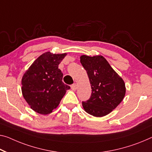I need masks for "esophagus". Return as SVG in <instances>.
Instances as JSON below:
<instances>
[{"instance_id": "esophagus-1", "label": "esophagus", "mask_w": 152, "mask_h": 152, "mask_svg": "<svg viewBox=\"0 0 152 152\" xmlns=\"http://www.w3.org/2000/svg\"><path fill=\"white\" fill-rule=\"evenodd\" d=\"M71 89L73 90V91H75L76 89H77V84L76 83L73 84V85H71Z\"/></svg>"}]
</instances>
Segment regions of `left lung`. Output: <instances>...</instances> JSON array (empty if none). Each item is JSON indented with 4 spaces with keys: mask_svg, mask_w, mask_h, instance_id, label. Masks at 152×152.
I'll use <instances>...</instances> for the list:
<instances>
[{
    "mask_svg": "<svg viewBox=\"0 0 152 152\" xmlns=\"http://www.w3.org/2000/svg\"><path fill=\"white\" fill-rule=\"evenodd\" d=\"M80 62L87 72L92 88L90 99L82 102L83 109L97 118L108 115L125 96L124 81L102 56L82 55Z\"/></svg>",
    "mask_w": 152,
    "mask_h": 152,
    "instance_id": "left-lung-1",
    "label": "left lung"
}]
</instances>
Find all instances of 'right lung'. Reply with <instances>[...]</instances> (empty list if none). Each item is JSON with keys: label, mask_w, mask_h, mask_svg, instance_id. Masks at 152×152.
Returning <instances> with one entry per match:
<instances>
[{"label": "right lung", "mask_w": 152, "mask_h": 152, "mask_svg": "<svg viewBox=\"0 0 152 152\" xmlns=\"http://www.w3.org/2000/svg\"><path fill=\"white\" fill-rule=\"evenodd\" d=\"M67 53L48 52L34 60L22 79L23 97L34 111L48 115L56 109L70 86L62 82L58 65Z\"/></svg>", "instance_id": "1"}]
</instances>
